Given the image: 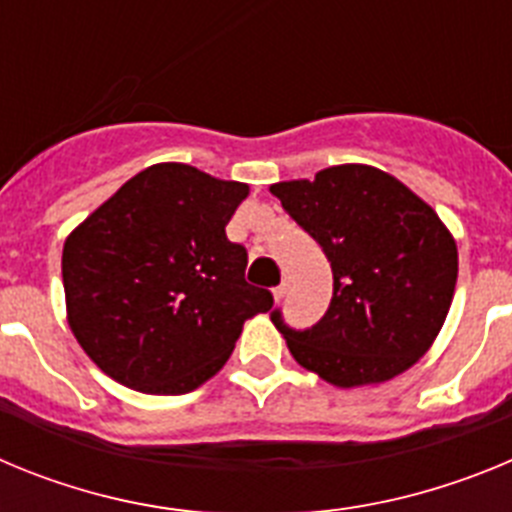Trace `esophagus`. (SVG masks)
I'll return each instance as SVG.
<instances>
[{
	"instance_id": "esophagus-1",
	"label": "esophagus",
	"mask_w": 512,
	"mask_h": 512,
	"mask_svg": "<svg viewBox=\"0 0 512 512\" xmlns=\"http://www.w3.org/2000/svg\"><path fill=\"white\" fill-rule=\"evenodd\" d=\"M287 289H289V284L287 282H282L279 284V287H274L271 289V292H274V300H284V297H287Z\"/></svg>"
}]
</instances>
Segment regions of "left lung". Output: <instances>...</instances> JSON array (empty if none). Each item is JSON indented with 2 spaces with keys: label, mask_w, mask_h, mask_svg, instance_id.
I'll return each mask as SVG.
<instances>
[{
  "label": "left lung",
  "mask_w": 512,
  "mask_h": 512,
  "mask_svg": "<svg viewBox=\"0 0 512 512\" xmlns=\"http://www.w3.org/2000/svg\"><path fill=\"white\" fill-rule=\"evenodd\" d=\"M333 269V297L312 328L271 312L289 354L336 387L397 377L436 341L454 300L459 253L441 217L395 176L343 164L271 184Z\"/></svg>",
  "instance_id": "left-lung-1"
}]
</instances>
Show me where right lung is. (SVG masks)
Instances as JSON below:
<instances>
[{
  "label": "right lung",
  "mask_w": 512,
  "mask_h": 512,
  "mask_svg": "<svg viewBox=\"0 0 512 512\" xmlns=\"http://www.w3.org/2000/svg\"><path fill=\"white\" fill-rule=\"evenodd\" d=\"M248 184L153 164L63 243L66 312L107 377L146 395H184L215 377L243 323L271 310L246 282L248 253L225 225Z\"/></svg>",
  "instance_id": "obj_1"
}]
</instances>
